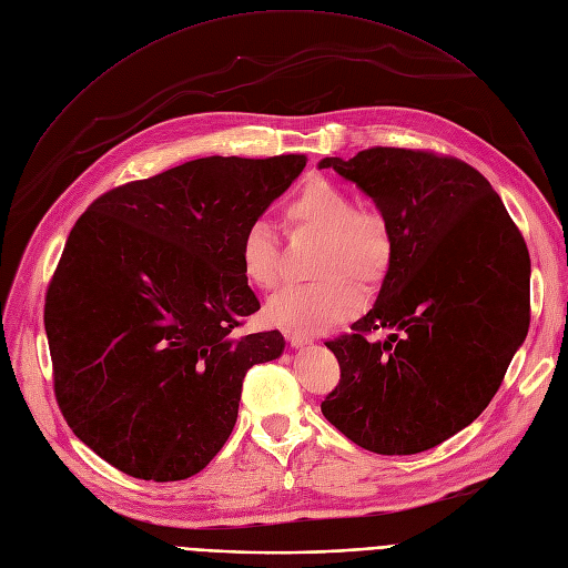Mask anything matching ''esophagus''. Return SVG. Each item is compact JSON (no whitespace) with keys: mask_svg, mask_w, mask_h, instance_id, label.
<instances>
[{"mask_svg":"<svg viewBox=\"0 0 568 568\" xmlns=\"http://www.w3.org/2000/svg\"><path fill=\"white\" fill-rule=\"evenodd\" d=\"M285 338L290 341V345L292 347H304V345H308L311 343V336H306V334H302V332H285Z\"/></svg>","mask_w":568,"mask_h":568,"instance_id":"1","label":"esophagus"}]
</instances>
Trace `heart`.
<instances>
[{
    "label": "heart",
    "instance_id": "heart-1",
    "mask_svg": "<svg viewBox=\"0 0 568 568\" xmlns=\"http://www.w3.org/2000/svg\"><path fill=\"white\" fill-rule=\"evenodd\" d=\"M285 227L292 234L322 236L315 260V283L290 285L266 306L272 322L296 332H322L356 315L362 285H377L392 262L394 239L384 214L332 179L313 176L283 204ZM244 276L260 290H274L283 278L278 236L266 221H251L239 242ZM355 280L352 282L351 278Z\"/></svg>",
    "mask_w": 568,
    "mask_h": 568
}]
</instances>
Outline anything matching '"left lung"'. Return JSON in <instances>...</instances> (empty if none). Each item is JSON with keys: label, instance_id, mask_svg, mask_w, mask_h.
<instances>
[{"label": "left lung", "instance_id": "8db88e82", "mask_svg": "<svg viewBox=\"0 0 568 568\" xmlns=\"http://www.w3.org/2000/svg\"><path fill=\"white\" fill-rule=\"evenodd\" d=\"M392 227L375 306L326 341L341 379L322 414L382 456L433 449L479 416L529 329V253L488 179L426 149L371 146L322 159ZM386 328L390 336H367Z\"/></svg>", "mask_w": 568, "mask_h": 568}]
</instances>
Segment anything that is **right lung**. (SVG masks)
I'll list each match as a JSON object with an SVG mask.
<instances>
[{"label": "right lung", "instance_id": "1", "mask_svg": "<svg viewBox=\"0 0 568 568\" xmlns=\"http://www.w3.org/2000/svg\"><path fill=\"white\" fill-rule=\"evenodd\" d=\"M306 161H189L103 193L73 225L45 292L54 398L119 471L182 481L204 469L248 368L281 356V332L234 334L260 311L239 242Z\"/></svg>", "mask_w": 568, "mask_h": 568}]
</instances>
